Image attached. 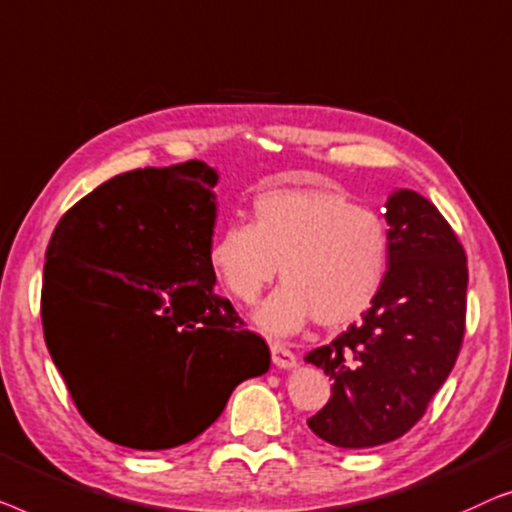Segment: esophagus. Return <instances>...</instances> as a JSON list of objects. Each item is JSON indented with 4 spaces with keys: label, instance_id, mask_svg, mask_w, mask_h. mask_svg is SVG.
I'll return each instance as SVG.
<instances>
[{
    "label": "esophagus",
    "instance_id": "esophagus-1",
    "mask_svg": "<svg viewBox=\"0 0 512 512\" xmlns=\"http://www.w3.org/2000/svg\"><path fill=\"white\" fill-rule=\"evenodd\" d=\"M271 359L278 369H292V366H297V355L290 348H285L280 341H271Z\"/></svg>",
    "mask_w": 512,
    "mask_h": 512
}]
</instances>
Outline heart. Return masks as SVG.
Instances as JSON below:
<instances>
[{
    "label": "heart",
    "instance_id": "1",
    "mask_svg": "<svg viewBox=\"0 0 512 512\" xmlns=\"http://www.w3.org/2000/svg\"><path fill=\"white\" fill-rule=\"evenodd\" d=\"M392 262L385 220L329 187H271L250 204V222H225L208 246V264L227 294L259 306L257 325L292 334L313 318L343 327L362 318L383 292Z\"/></svg>",
    "mask_w": 512,
    "mask_h": 512
}]
</instances>
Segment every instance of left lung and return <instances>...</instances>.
Returning <instances> with one entry per match:
<instances>
[{"instance_id":"left-lung-1","label":"left lung","mask_w":512,"mask_h":512,"mask_svg":"<svg viewBox=\"0 0 512 512\" xmlns=\"http://www.w3.org/2000/svg\"><path fill=\"white\" fill-rule=\"evenodd\" d=\"M385 220L392 262L376 304L306 355L334 383L308 427L336 448H376L413 429L464 343L469 269L450 222L413 190L392 194Z\"/></svg>"}]
</instances>
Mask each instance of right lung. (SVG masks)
Instances as JSON below:
<instances>
[{
	"mask_svg": "<svg viewBox=\"0 0 512 512\" xmlns=\"http://www.w3.org/2000/svg\"><path fill=\"white\" fill-rule=\"evenodd\" d=\"M206 162L111 178L57 222L41 325L83 420L111 443L169 450L218 420L269 369V345L215 294Z\"/></svg>",
	"mask_w": 512,
	"mask_h": 512,
	"instance_id": "obj_1",
	"label": "right lung"
}]
</instances>
